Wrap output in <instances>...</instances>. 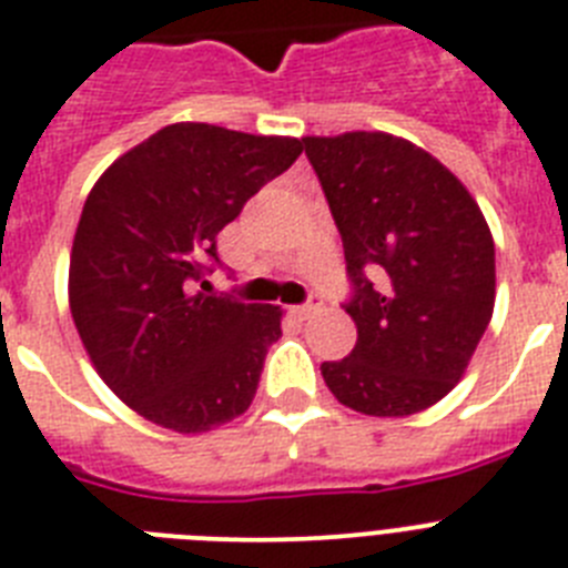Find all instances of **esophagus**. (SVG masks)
Segmentation results:
<instances>
[{
    "label": "esophagus",
    "mask_w": 568,
    "mask_h": 568,
    "mask_svg": "<svg viewBox=\"0 0 568 568\" xmlns=\"http://www.w3.org/2000/svg\"><path fill=\"white\" fill-rule=\"evenodd\" d=\"M297 312L303 317H312V315H317V312H324V297H321V294H312V297H308L306 303L297 308Z\"/></svg>",
    "instance_id": "1"
}]
</instances>
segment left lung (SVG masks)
Instances as JSON below:
<instances>
[{"label": "left lung", "instance_id": "8db88e82", "mask_svg": "<svg viewBox=\"0 0 568 568\" xmlns=\"http://www.w3.org/2000/svg\"><path fill=\"white\" fill-rule=\"evenodd\" d=\"M344 242L358 341L326 388L371 417H408L467 371L496 303V251L476 197L440 160L382 131L306 136Z\"/></svg>", "mask_w": 568, "mask_h": 568}]
</instances>
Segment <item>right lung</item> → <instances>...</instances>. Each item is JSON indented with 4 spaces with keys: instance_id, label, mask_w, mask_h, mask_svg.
Masks as SVG:
<instances>
[{
    "instance_id": "obj_1",
    "label": "right lung",
    "mask_w": 568,
    "mask_h": 568,
    "mask_svg": "<svg viewBox=\"0 0 568 568\" xmlns=\"http://www.w3.org/2000/svg\"><path fill=\"white\" fill-rule=\"evenodd\" d=\"M303 151L178 122L95 180L69 260V308L95 371L156 426L201 435L251 408L280 306L192 294L219 262L215 236Z\"/></svg>"
}]
</instances>
